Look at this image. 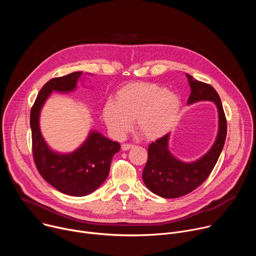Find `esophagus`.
Here are the masks:
<instances>
[{"instance_id":"esophagus-1","label":"esophagus","mask_w":256,"mask_h":256,"mask_svg":"<svg viewBox=\"0 0 256 256\" xmlns=\"http://www.w3.org/2000/svg\"><path fill=\"white\" fill-rule=\"evenodd\" d=\"M132 148H134V144H122V151H128V150H130Z\"/></svg>"}]
</instances>
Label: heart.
<instances>
[{
    "mask_svg": "<svg viewBox=\"0 0 256 256\" xmlns=\"http://www.w3.org/2000/svg\"><path fill=\"white\" fill-rule=\"evenodd\" d=\"M180 97L149 82H134L122 87L114 101L102 108L103 120L110 134L122 140L130 130L132 120L144 138L156 140L175 126L181 110Z\"/></svg>",
    "mask_w": 256,
    "mask_h": 256,
    "instance_id": "obj_1",
    "label": "heart"
}]
</instances>
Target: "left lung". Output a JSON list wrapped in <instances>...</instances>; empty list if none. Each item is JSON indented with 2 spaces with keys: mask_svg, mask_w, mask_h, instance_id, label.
Segmentation results:
<instances>
[{
  "mask_svg": "<svg viewBox=\"0 0 256 256\" xmlns=\"http://www.w3.org/2000/svg\"><path fill=\"white\" fill-rule=\"evenodd\" d=\"M186 75L192 88L188 105L200 101L214 102L218 112V132L208 151L192 162L181 161L170 152V134L149 146L142 181L153 194L165 198L186 196L202 184L220 157L227 134V122L220 96L210 85Z\"/></svg>",
  "mask_w": 256,
  "mask_h": 256,
  "instance_id": "1",
  "label": "left lung"
}]
</instances>
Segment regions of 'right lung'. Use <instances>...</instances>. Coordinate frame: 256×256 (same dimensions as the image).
I'll list each match as a JSON object with an SVG mask.
<instances>
[{
    "label": "right lung",
    "mask_w": 256,
    "mask_h": 256,
    "mask_svg": "<svg viewBox=\"0 0 256 256\" xmlns=\"http://www.w3.org/2000/svg\"><path fill=\"white\" fill-rule=\"evenodd\" d=\"M86 75L92 76L90 72ZM83 72L50 80L40 91L30 114L32 151L40 175L62 194L85 196L95 192L106 180L112 157L120 152L118 142L90 130L86 140L72 152L62 153L50 148L40 130V114L52 92L68 94L77 89L79 80L84 81Z\"/></svg>",
    "instance_id": "right-lung-1"
}]
</instances>
